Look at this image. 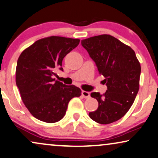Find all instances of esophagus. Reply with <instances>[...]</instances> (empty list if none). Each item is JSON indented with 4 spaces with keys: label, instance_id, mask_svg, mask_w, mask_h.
<instances>
[{
    "label": "esophagus",
    "instance_id": "34e87169",
    "mask_svg": "<svg viewBox=\"0 0 158 158\" xmlns=\"http://www.w3.org/2000/svg\"><path fill=\"white\" fill-rule=\"evenodd\" d=\"M81 94H82V96L84 97L85 98H89L90 97V94L89 92H88L87 91H82V92H81Z\"/></svg>",
    "mask_w": 158,
    "mask_h": 158
}]
</instances>
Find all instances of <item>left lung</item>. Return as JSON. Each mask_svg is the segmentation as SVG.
<instances>
[{"instance_id":"obj_1","label":"left lung","mask_w":158,"mask_h":158,"mask_svg":"<svg viewBox=\"0 0 158 158\" xmlns=\"http://www.w3.org/2000/svg\"><path fill=\"white\" fill-rule=\"evenodd\" d=\"M81 43L108 88L102 94H90L98 102V109L89 113L90 118L100 124L117 121L129 111L139 89L141 66L135 52L110 35L89 37Z\"/></svg>"}]
</instances>
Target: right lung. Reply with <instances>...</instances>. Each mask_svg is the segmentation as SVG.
I'll return each mask as SVG.
<instances>
[{"label": "right lung", "instance_id": "obj_1", "mask_svg": "<svg viewBox=\"0 0 158 158\" xmlns=\"http://www.w3.org/2000/svg\"><path fill=\"white\" fill-rule=\"evenodd\" d=\"M80 40L50 36L38 40L21 53L16 69V82L22 102L40 121L56 123L66 114L68 104L81 90L56 81L57 69L63 71L65 56Z\"/></svg>", "mask_w": 158, "mask_h": 158}]
</instances>
